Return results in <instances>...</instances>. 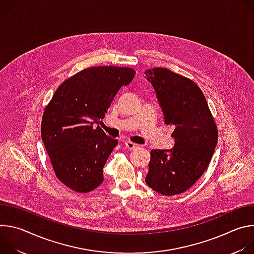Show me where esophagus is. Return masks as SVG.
Instances as JSON below:
<instances>
[{
    "label": "esophagus",
    "instance_id": "esophagus-1",
    "mask_svg": "<svg viewBox=\"0 0 254 254\" xmlns=\"http://www.w3.org/2000/svg\"><path fill=\"white\" fill-rule=\"evenodd\" d=\"M125 147H126L127 150H130V151L135 150V149H137V148H138V146H137L136 143L131 142V141H129V140L125 141Z\"/></svg>",
    "mask_w": 254,
    "mask_h": 254
}]
</instances>
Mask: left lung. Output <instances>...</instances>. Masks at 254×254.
I'll list each match as a JSON object with an SVG mask.
<instances>
[{
  "label": "left lung",
  "instance_id": "1",
  "mask_svg": "<svg viewBox=\"0 0 254 254\" xmlns=\"http://www.w3.org/2000/svg\"><path fill=\"white\" fill-rule=\"evenodd\" d=\"M144 74L152 83L166 125L175 127L170 150H152L146 183L161 195L191 188L207 169L218 140V130L207 100L191 79L162 67Z\"/></svg>",
  "mask_w": 254,
  "mask_h": 254
}]
</instances>
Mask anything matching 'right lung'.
<instances>
[{"instance_id": "add662e5", "label": "right lung", "mask_w": 254, "mask_h": 254, "mask_svg": "<svg viewBox=\"0 0 254 254\" xmlns=\"http://www.w3.org/2000/svg\"><path fill=\"white\" fill-rule=\"evenodd\" d=\"M134 75L128 67L84 69L66 79L46 106L42 140L56 177L71 190L87 193L103 182L102 169L119 141L93 125Z\"/></svg>"}]
</instances>
